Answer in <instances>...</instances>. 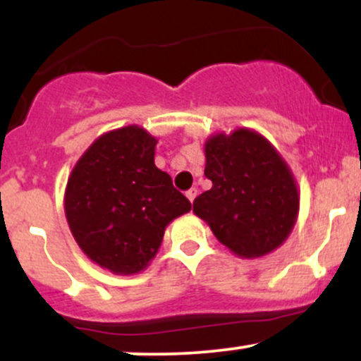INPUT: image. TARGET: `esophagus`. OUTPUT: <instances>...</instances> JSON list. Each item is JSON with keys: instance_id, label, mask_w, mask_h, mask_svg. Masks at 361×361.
Here are the masks:
<instances>
[{"instance_id": "esophagus-1", "label": "esophagus", "mask_w": 361, "mask_h": 361, "mask_svg": "<svg viewBox=\"0 0 361 361\" xmlns=\"http://www.w3.org/2000/svg\"><path fill=\"white\" fill-rule=\"evenodd\" d=\"M197 193H198L197 188H190L188 192H186V198H188V200L193 204V200H195V197H197Z\"/></svg>"}]
</instances>
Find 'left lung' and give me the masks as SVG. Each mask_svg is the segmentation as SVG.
Listing matches in <instances>:
<instances>
[{"instance_id":"obj_1","label":"left lung","mask_w":361,"mask_h":361,"mask_svg":"<svg viewBox=\"0 0 361 361\" xmlns=\"http://www.w3.org/2000/svg\"><path fill=\"white\" fill-rule=\"evenodd\" d=\"M205 176L193 212L241 258H259L283 244L299 214V190L275 147L258 132L238 128L205 142Z\"/></svg>"}]
</instances>
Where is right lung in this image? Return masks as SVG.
Here are the masks:
<instances>
[{
  "mask_svg": "<svg viewBox=\"0 0 361 361\" xmlns=\"http://www.w3.org/2000/svg\"><path fill=\"white\" fill-rule=\"evenodd\" d=\"M157 140L139 126L106 132L73 168L64 212L78 246L115 275L142 271L173 219L192 204L154 164Z\"/></svg>",
  "mask_w": 361,
  "mask_h": 361,
  "instance_id": "1",
  "label": "right lung"
}]
</instances>
